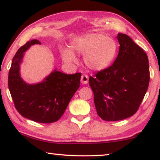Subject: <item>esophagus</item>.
I'll use <instances>...</instances> for the list:
<instances>
[{
	"label": "esophagus",
	"instance_id": "34e87169",
	"mask_svg": "<svg viewBox=\"0 0 160 160\" xmlns=\"http://www.w3.org/2000/svg\"><path fill=\"white\" fill-rule=\"evenodd\" d=\"M89 81V78L88 75L83 74L82 76H81V82L82 84H88Z\"/></svg>",
	"mask_w": 160,
	"mask_h": 160
}]
</instances>
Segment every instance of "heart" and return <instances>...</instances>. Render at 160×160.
I'll return each mask as SVG.
<instances>
[{
	"instance_id": "b5f03b06",
	"label": "heart",
	"mask_w": 160,
	"mask_h": 160,
	"mask_svg": "<svg viewBox=\"0 0 160 160\" xmlns=\"http://www.w3.org/2000/svg\"><path fill=\"white\" fill-rule=\"evenodd\" d=\"M74 52L84 55V63L89 68L100 71L106 69L114 61L118 44L112 38L102 34L91 33L73 40L70 48H63L62 58L66 63H75L77 58Z\"/></svg>"
}]
</instances>
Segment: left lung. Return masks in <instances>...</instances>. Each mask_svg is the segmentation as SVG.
Returning <instances> with one entry per match:
<instances>
[{"mask_svg":"<svg viewBox=\"0 0 160 160\" xmlns=\"http://www.w3.org/2000/svg\"><path fill=\"white\" fill-rule=\"evenodd\" d=\"M116 37L120 47L113 65L89 78L97 114L108 121L135 113L150 82L147 54L128 35L118 33Z\"/></svg>","mask_w":160,"mask_h":160,"instance_id":"1","label":"left lung"}]
</instances>
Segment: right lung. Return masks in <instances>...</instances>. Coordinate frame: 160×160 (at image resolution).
Masks as SVG:
<instances>
[{
  "label": "right lung",
  "instance_id": "1",
  "mask_svg": "<svg viewBox=\"0 0 160 160\" xmlns=\"http://www.w3.org/2000/svg\"><path fill=\"white\" fill-rule=\"evenodd\" d=\"M34 44H41L33 39L19 48L12 58L8 74V88L18 112L37 123L57 121L66 111L70 99L80 84L81 73L68 75L56 69L42 82L29 84L20 76V64L24 54Z\"/></svg>",
  "mask_w": 160,
  "mask_h": 160
}]
</instances>
